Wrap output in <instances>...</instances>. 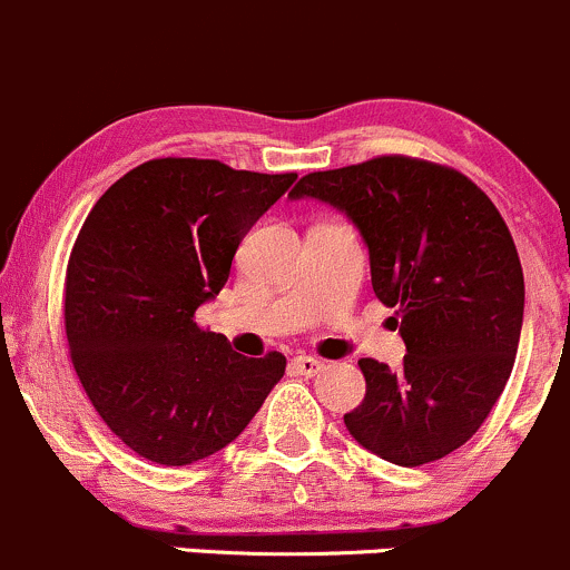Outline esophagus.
Segmentation results:
<instances>
[{"label": "esophagus", "mask_w": 570, "mask_h": 570, "mask_svg": "<svg viewBox=\"0 0 570 570\" xmlns=\"http://www.w3.org/2000/svg\"><path fill=\"white\" fill-rule=\"evenodd\" d=\"M292 370H295L297 375L314 377V375H320L322 370H325V361L314 358V355H297V358L292 361Z\"/></svg>", "instance_id": "obj_1"}]
</instances>
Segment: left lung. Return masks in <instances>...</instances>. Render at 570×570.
Segmentation results:
<instances>
[{"mask_svg":"<svg viewBox=\"0 0 570 570\" xmlns=\"http://www.w3.org/2000/svg\"><path fill=\"white\" fill-rule=\"evenodd\" d=\"M289 195L353 220L377 301L400 308L407 355L396 372L358 361L366 396L344 413L350 435L396 465L455 452L504 392L524 322V273L499 209L471 178L411 157L317 170Z\"/></svg>","mask_w":570,"mask_h":570,"instance_id":"left-lung-1","label":"left lung"}]
</instances>
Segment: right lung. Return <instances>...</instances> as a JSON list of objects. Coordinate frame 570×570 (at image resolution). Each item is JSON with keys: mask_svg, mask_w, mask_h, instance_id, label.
<instances>
[{"mask_svg": "<svg viewBox=\"0 0 570 570\" xmlns=\"http://www.w3.org/2000/svg\"><path fill=\"white\" fill-rule=\"evenodd\" d=\"M295 178L151 159L90 209L68 258V350L99 416L146 461L215 455L284 377V355L234 353L195 312L226 286L243 237Z\"/></svg>", "mask_w": 570, "mask_h": 570, "instance_id": "add662e5", "label": "right lung"}]
</instances>
